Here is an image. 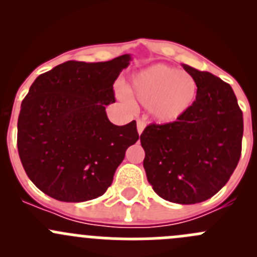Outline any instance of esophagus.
Listing matches in <instances>:
<instances>
[{"label":"esophagus","instance_id":"esophagus-1","mask_svg":"<svg viewBox=\"0 0 257 257\" xmlns=\"http://www.w3.org/2000/svg\"><path fill=\"white\" fill-rule=\"evenodd\" d=\"M145 126H147L145 121H143V120H138V121H137V128H138V133L139 134L143 133Z\"/></svg>","mask_w":257,"mask_h":257}]
</instances>
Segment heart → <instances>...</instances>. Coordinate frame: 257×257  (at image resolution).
Listing matches in <instances>:
<instances>
[{
    "label": "heart",
    "mask_w": 257,
    "mask_h": 257,
    "mask_svg": "<svg viewBox=\"0 0 257 257\" xmlns=\"http://www.w3.org/2000/svg\"><path fill=\"white\" fill-rule=\"evenodd\" d=\"M128 93L147 107L152 119L170 124L183 118L193 107L198 83L191 74L174 67L153 64L132 77Z\"/></svg>",
    "instance_id": "1"
}]
</instances>
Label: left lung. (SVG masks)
Masks as SVG:
<instances>
[{
	"mask_svg": "<svg viewBox=\"0 0 257 257\" xmlns=\"http://www.w3.org/2000/svg\"><path fill=\"white\" fill-rule=\"evenodd\" d=\"M198 83L193 107L170 124H150L141 136L153 190L170 203L196 204L214 196L241 155L242 112L231 85L181 64Z\"/></svg>",
	"mask_w": 257,
	"mask_h": 257,
	"instance_id": "obj_1",
	"label": "left lung"
}]
</instances>
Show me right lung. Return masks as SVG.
<instances>
[{"mask_svg":"<svg viewBox=\"0 0 257 257\" xmlns=\"http://www.w3.org/2000/svg\"><path fill=\"white\" fill-rule=\"evenodd\" d=\"M131 54L112 61H68L41 74L21 104L17 147L33 184L51 198L82 203L103 195L126 149L139 139L136 120L114 125L105 105Z\"/></svg>","mask_w":257,"mask_h":257,"instance_id":"right-lung-1","label":"right lung"}]
</instances>
